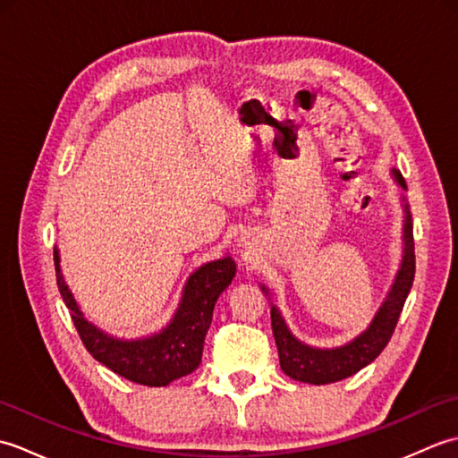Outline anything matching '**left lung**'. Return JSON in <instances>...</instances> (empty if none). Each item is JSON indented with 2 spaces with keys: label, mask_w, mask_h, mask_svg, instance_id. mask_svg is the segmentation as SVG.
<instances>
[{
  "label": "left lung",
  "mask_w": 458,
  "mask_h": 458,
  "mask_svg": "<svg viewBox=\"0 0 458 458\" xmlns=\"http://www.w3.org/2000/svg\"><path fill=\"white\" fill-rule=\"evenodd\" d=\"M394 181L397 182L403 192L407 191V184L402 177V173L392 169ZM402 192V207H403V232H402V264L400 269L395 271V277L392 281L387 295L377 307L374 318L369 320L366 330H362L358 336H354L350 343L343 346L333 348H317L309 346L291 333L284 315L276 303H271V328H274L277 352H279V364L281 369L289 376L297 379V382L305 384H333L340 382L348 376H352L360 369L366 368L369 362L379 356V352L390 343L394 335V328L397 325V318L403 309V303L410 289L413 285L415 277V248H413V222L410 204L405 200V194ZM266 297L271 301V293L266 285H259Z\"/></svg>",
  "instance_id": "obj_1"
}]
</instances>
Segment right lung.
<instances>
[{"label":"right lung","mask_w":458,"mask_h":458,"mask_svg":"<svg viewBox=\"0 0 458 458\" xmlns=\"http://www.w3.org/2000/svg\"><path fill=\"white\" fill-rule=\"evenodd\" d=\"M55 269L58 291L71 310L86 350L114 374L149 387L169 386L199 368L214 305L236 276V264L230 256L207 261L189 276L179 307L167 325L148 336L120 338L108 335L84 317L64 281L56 246Z\"/></svg>","instance_id":"right-lung-1"}]
</instances>
